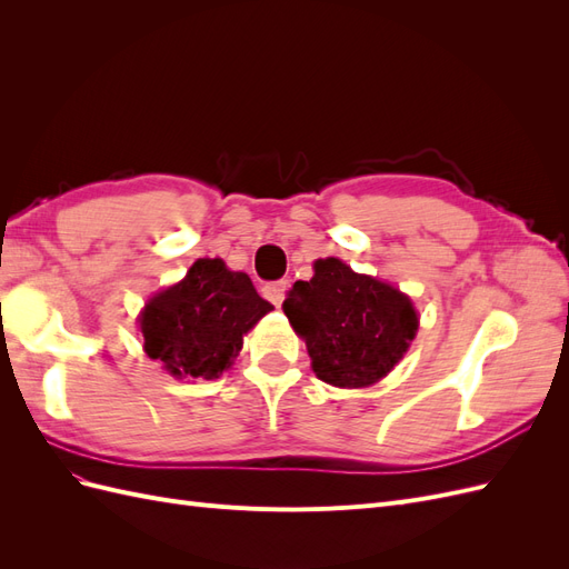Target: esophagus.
Wrapping results in <instances>:
<instances>
[{"label":"esophagus","instance_id":"obj_1","mask_svg":"<svg viewBox=\"0 0 569 569\" xmlns=\"http://www.w3.org/2000/svg\"><path fill=\"white\" fill-rule=\"evenodd\" d=\"M284 295H287V282H268L266 287H263V297L274 306V308H280L282 306V301H284Z\"/></svg>","mask_w":569,"mask_h":569}]
</instances>
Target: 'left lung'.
I'll return each mask as SVG.
<instances>
[{
	"label": "left lung",
	"mask_w": 569,
	"mask_h": 569,
	"mask_svg": "<svg viewBox=\"0 0 569 569\" xmlns=\"http://www.w3.org/2000/svg\"><path fill=\"white\" fill-rule=\"evenodd\" d=\"M313 278L295 282L282 303L306 341L322 382L360 389L393 370L418 332V311L396 287L353 272L339 258H318Z\"/></svg>",
	"instance_id": "8db88e82"
}]
</instances>
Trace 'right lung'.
Listing matches in <instances>:
<instances>
[{"label": "right lung", "instance_id": "add662e5", "mask_svg": "<svg viewBox=\"0 0 569 569\" xmlns=\"http://www.w3.org/2000/svg\"><path fill=\"white\" fill-rule=\"evenodd\" d=\"M270 311L247 272L230 270L220 258H199L184 280L144 306V351L173 377L216 380L242 351L244 335Z\"/></svg>", "mask_w": 569, "mask_h": 569}]
</instances>
